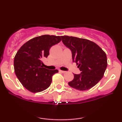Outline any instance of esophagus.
Listing matches in <instances>:
<instances>
[{
  "label": "esophagus",
  "mask_w": 122,
  "mask_h": 122,
  "mask_svg": "<svg viewBox=\"0 0 122 122\" xmlns=\"http://www.w3.org/2000/svg\"><path fill=\"white\" fill-rule=\"evenodd\" d=\"M59 72L62 73H65L66 72L65 71H61V70H59Z\"/></svg>",
  "instance_id": "esophagus-1"
}]
</instances>
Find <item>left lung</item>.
I'll return each instance as SVG.
<instances>
[{"mask_svg":"<svg viewBox=\"0 0 122 122\" xmlns=\"http://www.w3.org/2000/svg\"><path fill=\"white\" fill-rule=\"evenodd\" d=\"M63 43L72 51V59L81 71L73 74L74 79L68 82L71 87L86 91L94 86L103 78L107 66L106 53L96 43L77 37L61 36Z\"/></svg>","mask_w":122,"mask_h":122,"instance_id":"1","label":"left lung"}]
</instances>
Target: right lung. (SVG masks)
Wrapping results in <instances>:
<instances>
[{
	"instance_id": "add662e5",
	"label": "right lung",
	"mask_w": 122,
	"mask_h": 122,
	"mask_svg": "<svg viewBox=\"0 0 122 122\" xmlns=\"http://www.w3.org/2000/svg\"><path fill=\"white\" fill-rule=\"evenodd\" d=\"M61 41L60 36L43 35L28 41L18 50L14 61V71L28 91L42 92L51 84L53 75L58 71L43 68L42 60L48 56L50 47Z\"/></svg>"
}]
</instances>
